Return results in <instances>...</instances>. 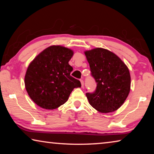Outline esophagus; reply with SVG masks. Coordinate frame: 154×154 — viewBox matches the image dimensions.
<instances>
[{
  "label": "esophagus",
  "mask_w": 154,
  "mask_h": 154,
  "mask_svg": "<svg viewBox=\"0 0 154 154\" xmlns=\"http://www.w3.org/2000/svg\"><path fill=\"white\" fill-rule=\"evenodd\" d=\"M80 82H81V83H82V87L83 88V85H84V83H83V79H81Z\"/></svg>",
  "instance_id": "obj_1"
}]
</instances>
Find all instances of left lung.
<instances>
[{
    "label": "left lung",
    "instance_id": "1",
    "mask_svg": "<svg viewBox=\"0 0 154 154\" xmlns=\"http://www.w3.org/2000/svg\"><path fill=\"white\" fill-rule=\"evenodd\" d=\"M92 75L97 83L94 93H86L90 105L107 113L118 110L129 94L130 74L126 64L108 49L96 48L84 51Z\"/></svg>",
    "mask_w": 154,
    "mask_h": 154
}]
</instances>
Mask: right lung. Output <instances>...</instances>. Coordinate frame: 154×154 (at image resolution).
Returning <instances> with one entry per match:
<instances>
[{
    "label": "right lung",
    "mask_w": 154,
    "mask_h": 154,
    "mask_svg": "<svg viewBox=\"0 0 154 154\" xmlns=\"http://www.w3.org/2000/svg\"><path fill=\"white\" fill-rule=\"evenodd\" d=\"M72 49L51 45L38 54L28 65L24 77L25 88L32 100L49 110L58 108L68 100L81 82L71 76L72 67L69 62Z\"/></svg>",
    "instance_id": "1"
}]
</instances>
